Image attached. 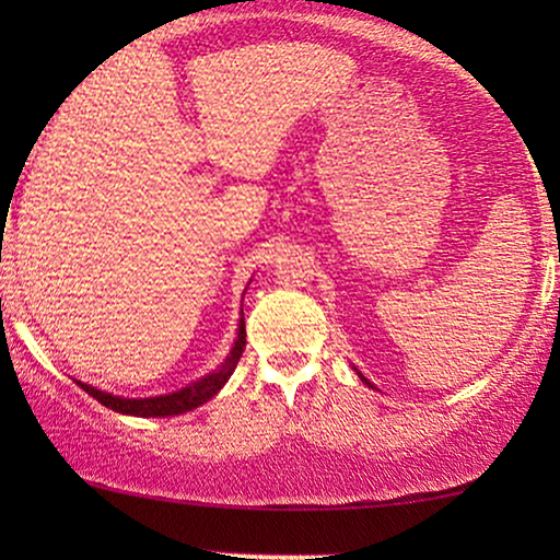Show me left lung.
Wrapping results in <instances>:
<instances>
[{"label":"left lung","mask_w":560,"mask_h":560,"mask_svg":"<svg viewBox=\"0 0 560 560\" xmlns=\"http://www.w3.org/2000/svg\"><path fill=\"white\" fill-rule=\"evenodd\" d=\"M359 377H362V374H359ZM362 380H364V377H362ZM364 382H366V380H364Z\"/></svg>","instance_id":"left-lung-1"}]
</instances>
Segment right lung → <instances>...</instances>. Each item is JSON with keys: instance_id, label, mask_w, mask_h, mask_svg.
<instances>
[{"instance_id": "1", "label": "right lung", "mask_w": 560, "mask_h": 560, "mask_svg": "<svg viewBox=\"0 0 560 560\" xmlns=\"http://www.w3.org/2000/svg\"><path fill=\"white\" fill-rule=\"evenodd\" d=\"M244 347H247V331H244V313H242L240 339H236L232 354L226 357V362L221 364V370L209 374V377L194 382V385L178 389V393L160 395V397H142V400H129V397H117V395L102 393V389L83 385V382H79V385H81V389H86V393L94 397V400L106 405V408L114 410V412H125V416H140V418L180 416V412H188V410L198 408V405H203L206 400H211V397L217 395L221 387H224V382L232 377L234 366H236V362H240Z\"/></svg>"}]
</instances>
